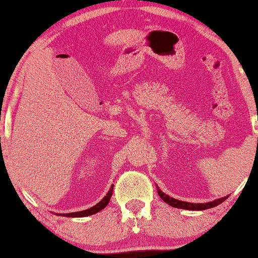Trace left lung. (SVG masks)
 I'll use <instances>...</instances> for the list:
<instances>
[{"mask_svg":"<svg viewBox=\"0 0 258 258\" xmlns=\"http://www.w3.org/2000/svg\"><path fill=\"white\" fill-rule=\"evenodd\" d=\"M157 188V194L161 197V200L163 202H166L167 204H169L170 207L174 208H179V209H186V210H206L209 209V208H214L219 204H221L223 201H226L228 198V196L218 198V200L213 201V202H207V203H190V202H184V201H179L175 200V198L168 196V195L164 194L163 191H161L159 188V186L156 185Z\"/></svg>","mask_w":258,"mask_h":258,"instance_id":"8db88e82","label":"left lung"}]
</instances>
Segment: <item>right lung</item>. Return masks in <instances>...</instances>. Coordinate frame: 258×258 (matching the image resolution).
I'll return each mask as SVG.
<instances>
[{"label":"right lung","mask_w":258,"mask_h":258,"mask_svg":"<svg viewBox=\"0 0 258 258\" xmlns=\"http://www.w3.org/2000/svg\"><path fill=\"white\" fill-rule=\"evenodd\" d=\"M114 185L110 186L109 191L107 192V195L103 197V200H101L98 202L97 204L94 207L89 208L86 210H82V212H76V213H67V214H56L58 216H67V218H85V216H90V215H94V214L101 212L102 209H104L105 207L108 206L109 203L111 195H113V190H114Z\"/></svg>","instance_id":"add662e5"}]
</instances>
